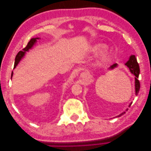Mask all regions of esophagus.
<instances>
[{"instance_id": "34e87169", "label": "esophagus", "mask_w": 151, "mask_h": 151, "mask_svg": "<svg viewBox=\"0 0 151 151\" xmlns=\"http://www.w3.org/2000/svg\"><path fill=\"white\" fill-rule=\"evenodd\" d=\"M89 76H90V74L89 72H84L83 73H81L80 77L83 81H86L89 79Z\"/></svg>"}]
</instances>
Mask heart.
<instances>
[{
    "mask_svg": "<svg viewBox=\"0 0 151 151\" xmlns=\"http://www.w3.org/2000/svg\"><path fill=\"white\" fill-rule=\"evenodd\" d=\"M107 48V45L106 44L104 43H96L95 45H94L92 48H91V51L93 52V53H100L103 52L104 50H105ZM109 57V53L108 52H106L104 53L103 55L100 57L99 58V60L98 61V62L100 63H103V62H106L108 58Z\"/></svg>",
    "mask_w": 151,
    "mask_h": 151,
    "instance_id": "obj_1",
    "label": "heart"
}]
</instances>
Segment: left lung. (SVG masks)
Instances as JSON below:
<instances>
[{
  "instance_id": "1",
  "label": "left lung",
  "mask_w": 151,
  "mask_h": 151,
  "mask_svg": "<svg viewBox=\"0 0 151 151\" xmlns=\"http://www.w3.org/2000/svg\"><path fill=\"white\" fill-rule=\"evenodd\" d=\"M125 65H127L128 67L129 68L130 71L132 73V74H134L135 76V95H137L139 92V89H140V82L138 80L139 78V76L140 74V68H139V63L137 61V58L135 55H132L130 57L129 60L127 61V62L125 63ZM118 66L117 63H115L113 65H111L110 67H109V69L112 70L113 68H115ZM132 103H131L129 104V107L131 106ZM128 110V109H127V111ZM125 113V111L122 113L120 115H118L116 117H120L122 115H123V114Z\"/></svg>"
}]
</instances>
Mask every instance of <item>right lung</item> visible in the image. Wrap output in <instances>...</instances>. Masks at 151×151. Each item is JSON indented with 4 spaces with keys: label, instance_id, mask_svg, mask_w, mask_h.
<instances>
[{
    "label": "right lung",
    "instance_id": "obj_1",
    "mask_svg": "<svg viewBox=\"0 0 151 151\" xmlns=\"http://www.w3.org/2000/svg\"><path fill=\"white\" fill-rule=\"evenodd\" d=\"M40 39L39 38H31L29 42H28V45H27V46L22 49V51H20L18 52V53L17 54V55L16 57L15 58V63H14V68H16V67L18 63L21 61V59L24 57V56L25 55V54L27 52H28L30 49H31L33 48V45H35V43L37 42V40H38ZM13 76V72H12V74H11V79H12V77Z\"/></svg>",
    "mask_w": 151,
    "mask_h": 151
}]
</instances>
